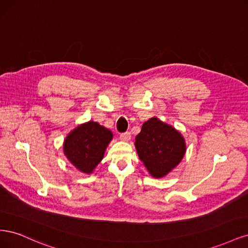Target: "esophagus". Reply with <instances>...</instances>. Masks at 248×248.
<instances>
[{
  "instance_id": "obj_1",
  "label": "esophagus",
  "mask_w": 248,
  "mask_h": 248,
  "mask_svg": "<svg viewBox=\"0 0 248 248\" xmlns=\"http://www.w3.org/2000/svg\"><path fill=\"white\" fill-rule=\"evenodd\" d=\"M130 139H131L130 132H124V133L121 134V136H120V140H123V141H128Z\"/></svg>"
}]
</instances>
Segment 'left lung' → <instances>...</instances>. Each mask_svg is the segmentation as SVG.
<instances>
[{"mask_svg": "<svg viewBox=\"0 0 248 248\" xmlns=\"http://www.w3.org/2000/svg\"><path fill=\"white\" fill-rule=\"evenodd\" d=\"M134 145L140 159L154 178L167 176L186 152L182 134L156 117L142 124Z\"/></svg>", "mask_w": 248, "mask_h": 248, "instance_id": "left-lung-1", "label": "left lung"}]
</instances>
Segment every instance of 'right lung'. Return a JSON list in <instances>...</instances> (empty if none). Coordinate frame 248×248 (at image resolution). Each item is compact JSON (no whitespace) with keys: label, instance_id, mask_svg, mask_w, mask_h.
Listing matches in <instances>:
<instances>
[{"label":"right lung","instance_id":"add662e5","mask_svg":"<svg viewBox=\"0 0 248 248\" xmlns=\"http://www.w3.org/2000/svg\"><path fill=\"white\" fill-rule=\"evenodd\" d=\"M112 139L109 129L99 123L89 121L74 128L64 140V154L74 167L91 174L102 160Z\"/></svg>","mask_w":248,"mask_h":248}]
</instances>
